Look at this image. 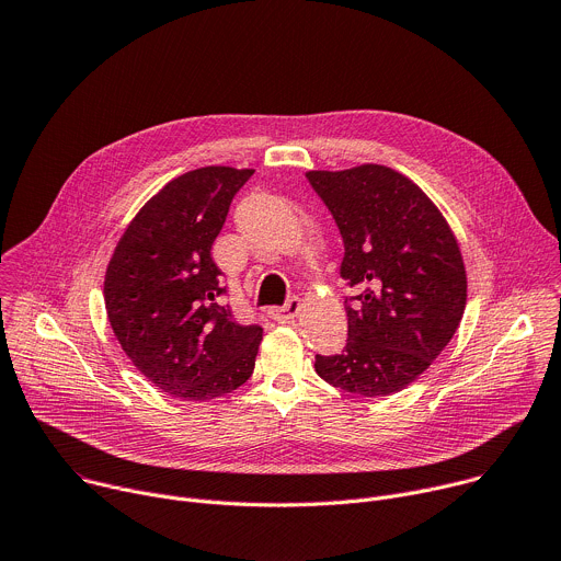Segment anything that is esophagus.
Instances as JSON below:
<instances>
[{
    "instance_id": "34e87169",
    "label": "esophagus",
    "mask_w": 561,
    "mask_h": 561,
    "mask_svg": "<svg viewBox=\"0 0 561 561\" xmlns=\"http://www.w3.org/2000/svg\"><path fill=\"white\" fill-rule=\"evenodd\" d=\"M299 308H301L299 299H297V297H290L284 306H273V308L268 310V314L275 319V322L286 324V322H293V319L299 314Z\"/></svg>"
}]
</instances>
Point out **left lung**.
Here are the masks:
<instances>
[{
	"label": "left lung",
	"mask_w": 561,
	"mask_h": 561,
	"mask_svg": "<svg viewBox=\"0 0 561 561\" xmlns=\"http://www.w3.org/2000/svg\"><path fill=\"white\" fill-rule=\"evenodd\" d=\"M342 239L340 275L348 340L340 355H314L324 381L359 397H383L415 381L455 335L466 308V268L457 239L402 173L364 164L308 171Z\"/></svg>",
	"instance_id": "8db88e82"
}]
</instances>
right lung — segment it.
Here are the masks:
<instances>
[{"mask_svg": "<svg viewBox=\"0 0 561 561\" xmlns=\"http://www.w3.org/2000/svg\"><path fill=\"white\" fill-rule=\"evenodd\" d=\"M253 169L206 167L150 197L108 262V322L137 370L171 397L208 402L255 368L262 327H242L221 301L210 257L230 202Z\"/></svg>", "mask_w": 561, "mask_h": 561, "instance_id": "right-lung-1", "label": "right lung"}]
</instances>
